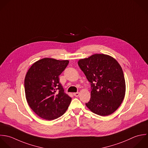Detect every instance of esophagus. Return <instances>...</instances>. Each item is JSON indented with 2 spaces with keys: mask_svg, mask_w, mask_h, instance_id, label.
<instances>
[{
  "mask_svg": "<svg viewBox=\"0 0 148 148\" xmlns=\"http://www.w3.org/2000/svg\"><path fill=\"white\" fill-rule=\"evenodd\" d=\"M73 94H74V96H75V97H78V96H79V92L74 93Z\"/></svg>",
  "mask_w": 148,
  "mask_h": 148,
  "instance_id": "obj_1",
  "label": "esophagus"
}]
</instances>
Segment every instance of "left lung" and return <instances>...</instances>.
<instances>
[{"label": "left lung", "mask_w": 148, "mask_h": 148, "mask_svg": "<svg viewBox=\"0 0 148 148\" xmlns=\"http://www.w3.org/2000/svg\"><path fill=\"white\" fill-rule=\"evenodd\" d=\"M78 64L90 83L91 97L86 107L100 116L112 114L122 104L126 92L120 64L111 56L104 54L81 59Z\"/></svg>", "instance_id": "8db88e82"}]
</instances>
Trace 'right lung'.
Returning a JSON list of instances; mask_svg holds the SVG:
<instances>
[{
  "instance_id": "obj_1",
  "label": "right lung",
  "mask_w": 148,
  "mask_h": 148,
  "mask_svg": "<svg viewBox=\"0 0 148 148\" xmlns=\"http://www.w3.org/2000/svg\"><path fill=\"white\" fill-rule=\"evenodd\" d=\"M69 63V60L44 58L35 62L26 73L24 86L27 102L44 119L52 121L59 118L71 101L59 78Z\"/></svg>"
}]
</instances>
